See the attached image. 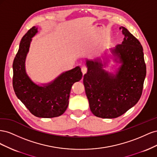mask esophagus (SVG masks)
I'll return each mask as SVG.
<instances>
[{"label":"esophagus","mask_w":157,"mask_h":157,"mask_svg":"<svg viewBox=\"0 0 157 157\" xmlns=\"http://www.w3.org/2000/svg\"><path fill=\"white\" fill-rule=\"evenodd\" d=\"M87 67H85V66H83V67H82L81 70H82V73H83V75H84L85 73H86L87 72Z\"/></svg>","instance_id":"34e87169"}]
</instances>
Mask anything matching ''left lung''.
<instances>
[{
    "label": "left lung",
    "mask_w": 157,
    "mask_h": 157,
    "mask_svg": "<svg viewBox=\"0 0 157 157\" xmlns=\"http://www.w3.org/2000/svg\"><path fill=\"white\" fill-rule=\"evenodd\" d=\"M121 44L111 48L113 60L121 65L115 73L104 68L101 60L86 59L87 73L83 83L90 110L103 118L120 117L134 107L141 98L146 76V65L140 41L124 27Z\"/></svg>",
    "instance_id": "1"
}]
</instances>
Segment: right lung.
<instances>
[{"label": "right lung", "mask_w": 157, "mask_h": 157, "mask_svg": "<svg viewBox=\"0 0 157 157\" xmlns=\"http://www.w3.org/2000/svg\"><path fill=\"white\" fill-rule=\"evenodd\" d=\"M38 33L34 26L21 40L13 62V88L17 98L33 115L39 118H53L62 115L69 105L73 84L82 77L81 69L75 68L59 75L52 82L39 85L27 75L25 60L32 38Z\"/></svg>", "instance_id": "1"}]
</instances>
